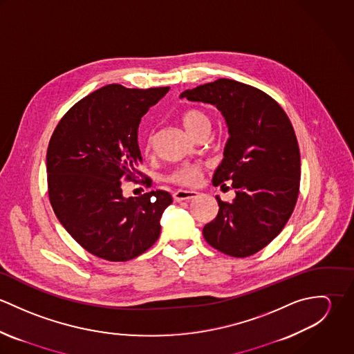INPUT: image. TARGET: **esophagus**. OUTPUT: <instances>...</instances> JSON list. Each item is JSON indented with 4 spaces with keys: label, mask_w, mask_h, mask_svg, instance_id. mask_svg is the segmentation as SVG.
<instances>
[{
    "label": "esophagus",
    "mask_w": 354,
    "mask_h": 354,
    "mask_svg": "<svg viewBox=\"0 0 354 354\" xmlns=\"http://www.w3.org/2000/svg\"><path fill=\"white\" fill-rule=\"evenodd\" d=\"M196 196H198V192H195V191H183V189L177 191L173 195L176 202H189V201H194Z\"/></svg>",
    "instance_id": "esophagus-1"
}]
</instances>
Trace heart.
Masks as SVG:
<instances>
[{"label": "heart", "mask_w": 354, "mask_h": 354, "mask_svg": "<svg viewBox=\"0 0 354 354\" xmlns=\"http://www.w3.org/2000/svg\"><path fill=\"white\" fill-rule=\"evenodd\" d=\"M183 124L185 129L192 135L194 138H198L201 133L209 131V118L208 115L199 109H191L183 114ZM152 136L147 140V146H151ZM203 170L202 166L199 165H192V166H184L176 170L170 176V181L183 187H195L199 184L202 178Z\"/></svg>", "instance_id": "1"}]
</instances>
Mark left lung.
<instances>
[{"instance_id": "obj_1", "label": "left lung", "mask_w": 354, "mask_h": 354, "mask_svg": "<svg viewBox=\"0 0 354 354\" xmlns=\"http://www.w3.org/2000/svg\"><path fill=\"white\" fill-rule=\"evenodd\" d=\"M180 98L215 104L229 128L212 184L232 181L236 199L216 196L219 211L203 227L205 241L233 257L259 252L282 232L299 198L300 150L289 117L261 90L230 79L187 90Z\"/></svg>"}]
</instances>
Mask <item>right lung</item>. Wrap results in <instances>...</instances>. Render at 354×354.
<instances>
[{
	"mask_svg": "<svg viewBox=\"0 0 354 354\" xmlns=\"http://www.w3.org/2000/svg\"><path fill=\"white\" fill-rule=\"evenodd\" d=\"M169 87L127 88L109 84L75 103L51 135L46 166L55 216L87 252L127 261L150 250L160 216L171 204L166 191L124 198L121 181L151 180L138 170L142 117Z\"/></svg>",
	"mask_w": 354,
	"mask_h": 354,
	"instance_id": "obj_1",
	"label": "right lung"
}]
</instances>
